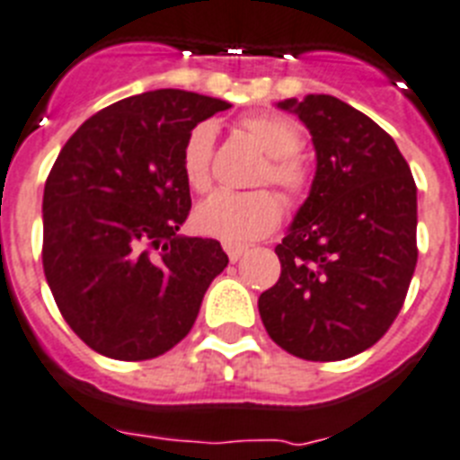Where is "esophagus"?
<instances>
[{"label":"esophagus","instance_id":"obj_1","mask_svg":"<svg viewBox=\"0 0 460 460\" xmlns=\"http://www.w3.org/2000/svg\"><path fill=\"white\" fill-rule=\"evenodd\" d=\"M224 250H226V255H229L231 262H238L243 252H245V248H243V245H234V243H224Z\"/></svg>","mask_w":460,"mask_h":460}]
</instances>
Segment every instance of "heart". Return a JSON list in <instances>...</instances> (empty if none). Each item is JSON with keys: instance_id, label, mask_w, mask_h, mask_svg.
I'll list each match as a JSON object with an SVG mask.
<instances>
[{"instance_id": "1", "label": "heart", "mask_w": 460, "mask_h": 460, "mask_svg": "<svg viewBox=\"0 0 460 460\" xmlns=\"http://www.w3.org/2000/svg\"><path fill=\"white\" fill-rule=\"evenodd\" d=\"M238 127L269 155L260 181H271L288 198H300L307 191L309 172L297 155L302 132L293 120L276 113H257L243 118ZM215 134L217 129L212 122H198L181 146V174L198 193L208 191L212 184ZM281 215V200L267 189L248 193L219 191L198 205L196 226L226 243H248L274 231Z\"/></svg>"}]
</instances>
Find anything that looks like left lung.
<instances>
[{"label": "left lung", "mask_w": 460, "mask_h": 460, "mask_svg": "<svg viewBox=\"0 0 460 460\" xmlns=\"http://www.w3.org/2000/svg\"><path fill=\"white\" fill-rule=\"evenodd\" d=\"M316 151L307 200L279 245L281 276L257 300L269 338L307 361L376 345L416 269V181L390 134L328 94L286 99Z\"/></svg>", "instance_id": "8db88e82"}]
</instances>
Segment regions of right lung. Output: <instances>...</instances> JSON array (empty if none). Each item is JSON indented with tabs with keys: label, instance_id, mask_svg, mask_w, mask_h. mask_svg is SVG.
<instances>
[{
	"label": "right lung",
	"instance_id": "right-lung-1",
	"mask_svg": "<svg viewBox=\"0 0 460 460\" xmlns=\"http://www.w3.org/2000/svg\"><path fill=\"white\" fill-rule=\"evenodd\" d=\"M231 103L155 89L103 108L66 141L44 184L42 264L63 319L120 361L165 354L193 328L229 257L179 236L191 210L181 146Z\"/></svg>",
	"mask_w": 460,
	"mask_h": 460
}]
</instances>
